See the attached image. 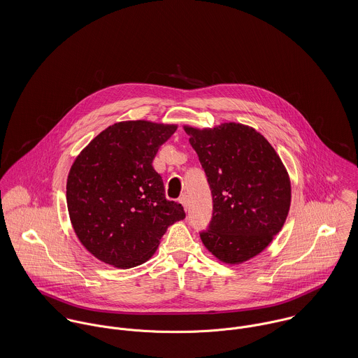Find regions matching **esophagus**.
<instances>
[{
	"mask_svg": "<svg viewBox=\"0 0 358 358\" xmlns=\"http://www.w3.org/2000/svg\"><path fill=\"white\" fill-rule=\"evenodd\" d=\"M179 203L183 205L185 210H187V204H189V203H187V197H186V196H182V197L179 199Z\"/></svg>",
	"mask_w": 358,
	"mask_h": 358,
	"instance_id": "1",
	"label": "esophagus"
}]
</instances>
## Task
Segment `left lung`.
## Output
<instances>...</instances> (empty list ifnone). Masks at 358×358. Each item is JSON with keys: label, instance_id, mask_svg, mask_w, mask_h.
Here are the masks:
<instances>
[{"label": "left lung", "instance_id": "obj_1", "mask_svg": "<svg viewBox=\"0 0 358 358\" xmlns=\"http://www.w3.org/2000/svg\"><path fill=\"white\" fill-rule=\"evenodd\" d=\"M183 128L212 193V220L200 234L205 248L229 264L259 255L282 229L289 212L291 180L281 158L248 125Z\"/></svg>", "mask_w": 358, "mask_h": 358}]
</instances>
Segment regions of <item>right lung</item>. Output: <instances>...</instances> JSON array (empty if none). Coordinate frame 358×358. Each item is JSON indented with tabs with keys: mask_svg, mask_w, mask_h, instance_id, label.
I'll return each mask as SVG.
<instances>
[{
	"mask_svg": "<svg viewBox=\"0 0 358 358\" xmlns=\"http://www.w3.org/2000/svg\"><path fill=\"white\" fill-rule=\"evenodd\" d=\"M175 124L121 121L94 138L73 162L66 185L73 229L88 252L118 268L153 256L166 229L186 217L165 199L153 168Z\"/></svg>",
	"mask_w": 358,
	"mask_h": 358,
	"instance_id": "1",
	"label": "right lung"
}]
</instances>
